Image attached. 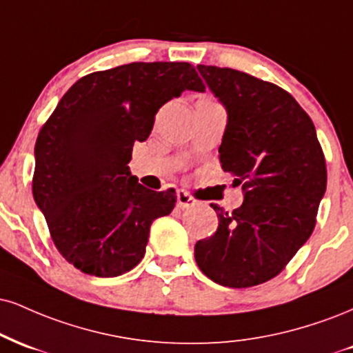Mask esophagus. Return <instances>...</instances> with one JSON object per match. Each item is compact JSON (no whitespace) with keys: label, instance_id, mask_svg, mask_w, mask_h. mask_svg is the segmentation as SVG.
<instances>
[{"label":"esophagus","instance_id":"esophagus-1","mask_svg":"<svg viewBox=\"0 0 353 353\" xmlns=\"http://www.w3.org/2000/svg\"><path fill=\"white\" fill-rule=\"evenodd\" d=\"M197 205V199H194L188 190H177V207L181 209H190Z\"/></svg>","mask_w":353,"mask_h":353}]
</instances>
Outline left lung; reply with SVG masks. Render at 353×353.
Returning <instances> with one entry per match:
<instances>
[{"label": "left lung", "mask_w": 353, "mask_h": 353, "mask_svg": "<svg viewBox=\"0 0 353 353\" xmlns=\"http://www.w3.org/2000/svg\"><path fill=\"white\" fill-rule=\"evenodd\" d=\"M197 69L227 108L220 163L245 199L233 212L210 203L219 228L195 243V261L222 286H256L281 273L311 236L327 185L324 152L291 93L228 67Z\"/></svg>", "instance_id": "1"}]
</instances>
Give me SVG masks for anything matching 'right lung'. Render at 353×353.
Wrapping results in <instances>:
<instances>
[{
	"label": "right lung",
	"instance_id": "right-lung-1",
	"mask_svg": "<svg viewBox=\"0 0 353 353\" xmlns=\"http://www.w3.org/2000/svg\"><path fill=\"white\" fill-rule=\"evenodd\" d=\"M184 90H205L188 62L125 63L77 80L42 125L34 201L55 248L85 274L114 278L133 270L151 223L176 205L174 189H146L128 163L158 110Z\"/></svg>",
	"mask_w": 353,
	"mask_h": 353
}]
</instances>
